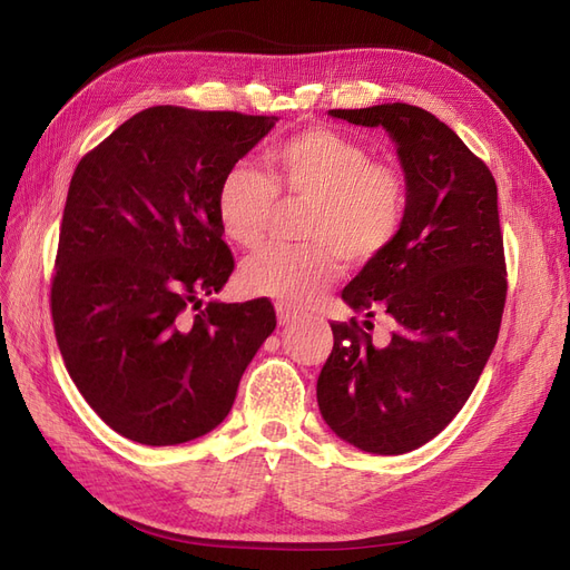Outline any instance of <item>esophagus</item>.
<instances>
[{
  "label": "esophagus",
  "instance_id": "obj_1",
  "mask_svg": "<svg viewBox=\"0 0 570 570\" xmlns=\"http://www.w3.org/2000/svg\"><path fill=\"white\" fill-rule=\"evenodd\" d=\"M275 314H278V323L281 325H287V323H292L297 318V312L292 306H287V304H283V302H278L275 304Z\"/></svg>",
  "mask_w": 570,
  "mask_h": 570
}]
</instances>
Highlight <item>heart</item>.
<instances>
[{
	"label": "heart",
	"mask_w": 570,
	"mask_h": 570,
	"mask_svg": "<svg viewBox=\"0 0 570 570\" xmlns=\"http://www.w3.org/2000/svg\"><path fill=\"white\" fill-rule=\"evenodd\" d=\"M281 199L308 202L299 235L304 245H268L239 271V285L254 297L289 306L314 302L350 264L381 256L402 233L406 183L387 161H373L354 137L333 128H306L273 145L266 174L235 164L216 189L220 233L237 247H256L268 233Z\"/></svg>",
	"instance_id": "1"
}]
</instances>
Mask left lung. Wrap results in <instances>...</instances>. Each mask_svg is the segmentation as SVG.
Instances as JSON below:
<instances>
[{"label": "left lung", "instance_id": "1", "mask_svg": "<svg viewBox=\"0 0 570 570\" xmlns=\"http://www.w3.org/2000/svg\"><path fill=\"white\" fill-rule=\"evenodd\" d=\"M331 116L390 132L409 204L394 243L342 289L368 318L383 308L394 333L375 347L356 318L331 323L335 342L318 375V409L358 450L404 454L450 425L497 344L507 302L497 183L425 109L394 101Z\"/></svg>", "mask_w": 570, "mask_h": 570}]
</instances>
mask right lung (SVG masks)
I'll use <instances>...</instances> for the list:
<instances>
[{
	"instance_id": "1",
	"label": "right lung",
	"mask_w": 570,
	"mask_h": 570,
	"mask_svg": "<svg viewBox=\"0 0 570 570\" xmlns=\"http://www.w3.org/2000/svg\"><path fill=\"white\" fill-rule=\"evenodd\" d=\"M278 116L149 107L68 185L51 321L68 375L118 435L149 446L214 430L275 327L273 304L209 302L235 268L216 218L228 168Z\"/></svg>"
}]
</instances>
